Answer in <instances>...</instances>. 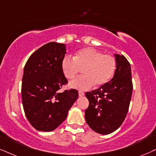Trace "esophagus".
Listing matches in <instances>:
<instances>
[{
    "mask_svg": "<svg viewBox=\"0 0 156 156\" xmlns=\"http://www.w3.org/2000/svg\"><path fill=\"white\" fill-rule=\"evenodd\" d=\"M84 95V93L82 91H79V96L80 97H82V96Z\"/></svg>",
    "mask_w": 156,
    "mask_h": 156,
    "instance_id": "34e87169",
    "label": "esophagus"
}]
</instances>
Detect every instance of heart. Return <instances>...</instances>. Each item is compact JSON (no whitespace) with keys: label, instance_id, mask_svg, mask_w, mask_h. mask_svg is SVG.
Segmentation results:
<instances>
[{"label":"heart","instance_id":"heart-1","mask_svg":"<svg viewBox=\"0 0 156 156\" xmlns=\"http://www.w3.org/2000/svg\"><path fill=\"white\" fill-rule=\"evenodd\" d=\"M61 67L64 76L72 80L83 68L82 76L70 82L69 87L80 90L91 88L95 84L101 86L106 84L114 75L116 69L115 58L93 48L80 50L74 57L66 55L63 58Z\"/></svg>","mask_w":156,"mask_h":156}]
</instances>
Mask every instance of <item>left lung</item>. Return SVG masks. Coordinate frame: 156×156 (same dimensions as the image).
<instances>
[{"label": "left lung", "instance_id": "8db88e82", "mask_svg": "<svg viewBox=\"0 0 156 156\" xmlns=\"http://www.w3.org/2000/svg\"><path fill=\"white\" fill-rule=\"evenodd\" d=\"M116 69L113 78L98 89L87 92L89 106L85 120L93 131L101 134L113 132L127 114L132 90L130 63L123 55L114 54Z\"/></svg>", "mask_w": 156, "mask_h": 156}]
</instances>
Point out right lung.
<instances>
[{
    "label": "right lung",
    "mask_w": 156,
    "mask_h": 156,
    "mask_svg": "<svg viewBox=\"0 0 156 156\" xmlns=\"http://www.w3.org/2000/svg\"><path fill=\"white\" fill-rule=\"evenodd\" d=\"M64 44L51 42L30 55L24 68L22 104L27 119L38 131L51 132L66 119L78 98L74 89L58 93L67 83L61 67Z\"/></svg>",
    "instance_id": "right-lung-1"
}]
</instances>
